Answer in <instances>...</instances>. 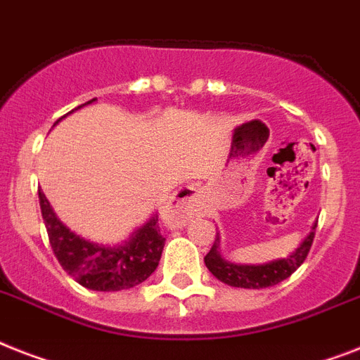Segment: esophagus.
Listing matches in <instances>:
<instances>
[{"label": "esophagus", "instance_id": "obj_1", "mask_svg": "<svg viewBox=\"0 0 360 360\" xmlns=\"http://www.w3.org/2000/svg\"><path fill=\"white\" fill-rule=\"evenodd\" d=\"M201 210V190L194 185H185L162 210V221L166 227H183L186 221Z\"/></svg>", "mask_w": 360, "mask_h": 360}]
</instances>
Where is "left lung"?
Returning a JSON list of instances; mask_svg holds the SVG:
<instances>
[{"instance_id":"obj_1","label":"left lung","mask_w":360,"mask_h":360,"mask_svg":"<svg viewBox=\"0 0 360 360\" xmlns=\"http://www.w3.org/2000/svg\"><path fill=\"white\" fill-rule=\"evenodd\" d=\"M314 229L316 226L312 227L311 235L307 236L294 253L277 259V261L266 262V264H235V262L226 261L220 255V236L216 235L214 244L205 255V266L216 279H220L221 283L229 286L257 288V290L268 288V286L285 281L286 277H290L303 264L311 251L312 240H314Z\"/></svg>"}]
</instances>
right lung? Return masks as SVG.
I'll return each instance as SVG.
<instances>
[{
	"mask_svg": "<svg viewBox=\"0 0 360 360\" xmlns=\"http://www.w3.org/2000/svg\"><path fill=\"white\" fill-rule=\"evenodd\" d=\"M92 101H96V98L83 105ZM38 200H40V210L48 231L49 244L53 248L57 261L60 262L63 270L68 271L84 288L99 292L133 288L144 283L157 270L166 240L160 235L157 214L134 231L129 240H125L124 244L103 246V244L84 240L64 226L55 216L42 190H38Z\"/></svg>",
	"mask_w": 360,
	"mask_h": 360,
	"instance_id": "obj_1",
	"label": "right lung"
}]
</instances>
